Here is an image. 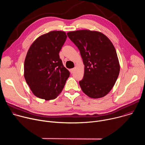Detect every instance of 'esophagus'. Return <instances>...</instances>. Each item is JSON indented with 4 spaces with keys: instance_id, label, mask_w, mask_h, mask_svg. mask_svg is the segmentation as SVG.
Instances as JSON below:
<instances>
[{
    "instance_id": "obj_1",
    "label": "esophagus",
    "mask_w": 145,
    "mask_h": 145,
    "mask_svg": "<svg viewBox=\"0 0 145 145\" xmlns=\"http://www.w3.org/2000/svg\"><path fill=\"white\" fill-rule=\"evenodd\" d=\"M74 68H72L70 69V72L71 73H73V72H74Z\"/></svg>"
}]
</instances>
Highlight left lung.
<instances>
[{"label": "left lung", "mask_w": 145, "mask_h": 145, "mask_svg": "<svg viewBox=\"0 0 145 145\" xmlns=\"http://www.w3.org/2000/svg\"><path fill=\"white\" fill-rule=\"evenodd\" d=\"M67 35L83 60L84 74L79 81L82 91L91 98L106 96L114 87L120 71L111 40L103 33L88 30L71 31Z\"/></svg>", "instance_id": "1"}]
</instances>
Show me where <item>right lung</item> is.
I'll return each instance as SVG.
<instances>
[{"instance_id": "obj_1", "label": "right lung", "mask_w": 145, "mask_h": 145, "mask_svg": "<svg viewBox=\"0 0 145 145\" xmlns=\"http://www.w3.org/2000/svg\"><path fill=\"white\" fill-rule=\"evenodd\" d=\"M67 38L64 31H50L38 37L27 52L24 76L32 92L39 98L56 99L70 76L59 56Z\"/></svg>"}]
</instances>
